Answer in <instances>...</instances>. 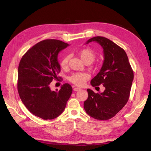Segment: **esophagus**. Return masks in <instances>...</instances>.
I'll return each mask as SVG.
<instances>
[{
	"label": "esophagus",
	"mask_w": 151,
	"mask_h": 151,
	"mask_svg": "<svg viewBox=\"0 0 151 151\" xmlns=\"http://www.w3.org/2000/svg\"><path fill=\"white\" fill-rule=\"evenodd\" d=\"M81 89V88H76V87H75V88H73V91H80Z\"/></svg>",
	"instance_id": "1"
}]
</instances>
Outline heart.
I'll return each instance as SVG.
<instances>
[{
  "instance_id": "obj_1",
  "label": "heart",
  "mask_w": 151,
  "mask_h": 151,
  "mask_svg": "<svg viewBox=\"0 0 151 151\" xmlns=\"http://www.w3.org/2000/svg\"><path fill=\"white\" fill-rule=\"evenodd\" d=\"M79 56L84 63H92L96 58V53L90 49H84L80 51L78 53ZM70 57L66 55L61 61L60 65L63 69L67 68L68 65ZM89 76L85 73H76L71 75L68 77V80L77 86H83L86 82L89 80Z\"/></svg>"
}]
</instances>
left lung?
Returning a JSON list of instances; mask_svg holds the SVG:
<instances>
[{"label":"left lung","instance_id":"obj_1","mask_svg":"<svg viewBox=\"0 0 151 151\" xmlns=\"http://www.w3.org/2000/svg\"><path fill=\"white\" fill-rule=\"evenodd\" d=\"M98 43L104 50V60L98 74L91 81L95 87L103 84L105 91L95 93L88 89V98L84 102L87 114L97 120H108L113 117L127 103L133 71L125 51L110 40L95 37L88 40Z\"/></svg>","mask_w":151,"mask_h":151}]
</instances>
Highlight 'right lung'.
I'll list each match as a JSON object with an SVG mask.
<instances>
[{
    "label": "right lung",
    "mask_w": 151,
    "mask_h": 151,
    "mask_svg": "<svg viewBox=\"0 0 151 151\" xmlns=\"http://www.w3.org/2000/svg\"><path fill=\"white\" fill-rule=\"evenodd\" d=\"M68 46L58 40H45L29 49L19 62L18 91L20 99L32 114L44 120L60 115L72 93L68 83L63 84L59 91H52L50 88L60 71L58 54Z\"/></svg>",
    "instance_id": "1"
}]
</instances>
